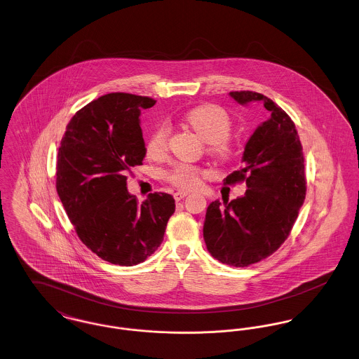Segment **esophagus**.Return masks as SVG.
Returning <instances> with one entry per match:
<instances>
[{
	"label": "esophagus",
	"instance_id": "1",
	"mask_svg": "<svg viewBox=\"0 0 359 359\" xmlns=\"http://www.w3.org/2000/svg\"><path fill=\"white\" fill-rule=\"evenodd\" d=\"M187 195V191H177V192H175V194H173V198H175V201H176V202H179V201L184 199Z\"/></svg>",
	"mask_w": 359,
	"mask_h": 359
}]
</instances>
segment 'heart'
Masks as SVG:
<instances>
[{"label":"heart","mask_w":359,"mask_h":359,"mask_svg":"<svg viewBox=\"0 0 359 359\" xmlns=\"http://www.w3.org/2000/svg\"><path fill=\"white\" fill-rule=\"evenodd\" d=\"M188 126L208 144V154L217 158L226 160L231 154V147L227 137L231 133L233 123L227 113L212 104L199 106L188 111L186 116ZM170 128L158 126L147 142V154L149 158L160 160L168 152ZM205 171L199 167L180 163L165 173L167 182L175 187L195 188L199 184L201 176Z\"/></svg>","instance_id":"obj_1"}]
</instances>
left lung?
I'll return each instance as SVG.
<instances>
[{
    "mask_svg": "<svg viewBox=\"0 0 359 359\" xmlns=\"http://www.w3.org/2000/svg\"><path fill=\"white\" fill-rule=\"evenodd\" d=\"M241 104L259 102L269 111L245 145L243 167L224 184L246 182L243 196L215 201L207 207L203 237L210 255L222 264L243 268L273 255L288 238L304 203V156L290 116L268 97L231 91Z\"/></svg>",
    "mask_w": 359,
    "mask_h": 359,
    "instance_id": "left-lung-1",
    "label": "left lung"
}]
</instances>
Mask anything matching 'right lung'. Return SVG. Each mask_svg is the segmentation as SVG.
<instances>
[{
    "label": "right lung",
    "instance_id": "1",
    "mask_svg": "<svg viewBox=\"0 0 359 359\" xmlns=\"http://www.w3.org/2000/svg\"><path fill=\"white\" fill-rule=\"evenodd\" d=\"M154 103L128 93L100 97L71 118L57 152L56 191L78 237L121 266L154 255L175 212L170 194H149L138 205L126 188V171L147 154L140 114Z\"/></svg>",
    "mask_w": 359,
    "mask_h": 359
}]
</instances>
